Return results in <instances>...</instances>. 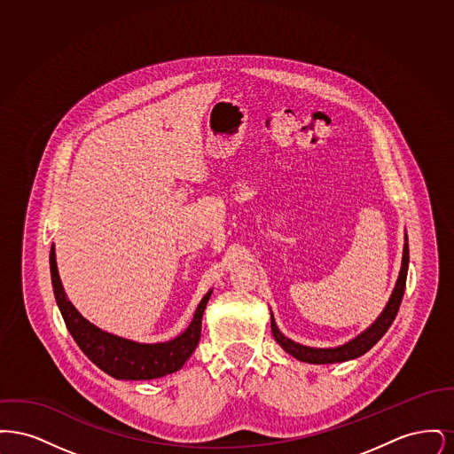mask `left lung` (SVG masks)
Returning <instances> with one entry per match:
<instances>
[{
	"mask_svg": "<svg viewBox=\"0 0 454 454\" xmlns=\"http://www.w3.org/2000/svg\"><path fill=\"white\" fill-rule=\"evenodd\" d=\"M407 272H409V237L405 235V243H403V255H402V269L398 274V279L395 284V289L389 296L388 302L385 309L380 313V317L367 326L364 332H361L357 337L348 340L346 344L337 347H308L298 344L291 339H287L281 330L278 328V324L274 320V315L270 311V328L276 342L293 357H296L301 363L308 364H335V363H346L352 361L356 357H361L366 354L367 350L372 346L378 344V340L387 333L396 313L402 304V298L405 293V284H407Z\"/></svg>",
	"mask_w": 454,
	"mask_h": 454,
	"instance_id": "obj_1",
	"label": "left lung"
}]
</instances>
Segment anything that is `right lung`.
I'll use <instances>...</instances> for the list:
<instances>
[{"mask_svg":"<svg viewBox=\"0 0 454 454\" xmlns=\"http://www.w3.org/2000/svg\"><path fill=\"white\" fill-rule=\"evenodd\" d=\"M49 262L56 302L59 306V311L65 318L71 337L83 350L88 359L95 366L100 367L104 372H107L108 376L128 381L154 380L178 371L192 356L200 339L202 315L213 291L206 293V296L200 300L195 309L192 322L178 337L168 342L141 344L108 333L106 330L90 324L85 317H82V313L66 296L65 287L58 272L54 245L51 248Z\"/></svg>","mask_w":454,"mask_h":454,"instance_id":"1","label":"right lung"}]
</instances>
